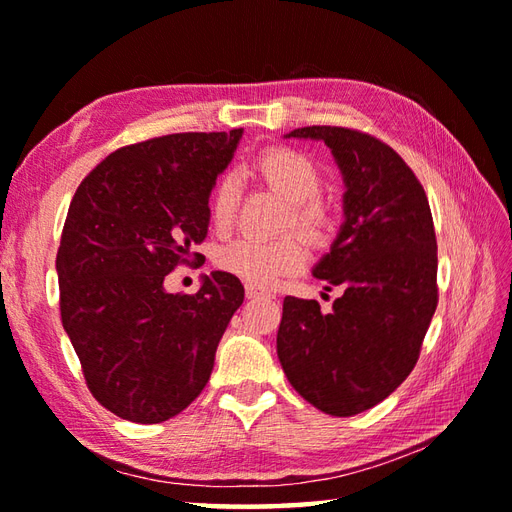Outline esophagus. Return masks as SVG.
Here are the masks:
<instances>
[{"label":"esophagus","instance_id":"esophagus-1","mask_svg":"<svg viewBox=\"0 0 512 512\" xmlns=\"http://www.w3.org/2000/svg\"><path fill=\"white\" fill-rule=\"evenodd\" d=\"M246 297L248 299H275V295L270 290H264L253 284H246Z\"/></svg>","mask_w":512,"mask_h":512}]
</instances>
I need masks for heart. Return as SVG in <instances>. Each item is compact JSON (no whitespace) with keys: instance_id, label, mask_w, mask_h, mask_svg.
<instances>
[{"instance_id":"1","label":"heart","mask_w":512,"mask_h":512,"mask_svg":"<svg viewBox=\"0 0 512 512\" xmlns=\"http://www.w3.org/2000/svg\"><path fill=\"white\" fill-rule=\"evenodd\" d=\"M253 173L290 202L286 224L319 242L330 231V211L317 200L321 191V171L317 165L297 149L270 147L264 149L253 162ZM237 182L222 178L211 195V220L220 233L233 226L237 215ZM308 250L299 235H281L275 239L239 237L226 244L217 264L222 270L253 286H270L279 277L292 275L303 268Z\"/></svg>"}]
</instances>
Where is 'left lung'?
Here are the masks:
<instances>
[{
	"label": "left lung",
	"mask_w": 512,
	"mask_h": 512,
	"mask_svg": "<svg viewBox=\"0 0 512 512\" xmlns=\"http://www.w3.org/2000/svg\"><path fill=\"white\" fill-rule=\"evenodd\" d=\"M286 138L323 140L341 169L343 224L312 275L339 286L332 312L284 299L277 356L310 405L347 418L385 400L420 356L438 306V244L422 184L394 149L347 127Z\"/></svg>",
	"instance_id": "8db88e82"
}]
</instances>
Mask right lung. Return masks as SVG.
Wrapping results in <instances>:
<instances>
[{
    "instance_id": "add662e5",
    "label": "right lung",
    "mask_w": 512,
    "mask_h": 512,
    "mask_svg": "<svg viewBox=\"0 0 512 512\" xmlns=\"http://www.w3.org/2000/svg\"><path fill=\"white\" fill-rule=\"evenodd\" d=\"M242 134L123 147L70 202L57 253L61 321L92 396L118 418L169 420L209 383L217 343L244 301L242 281L213 270L195 295H171L165 277L204 242L211 191Z\"/></svg>"
}]
</instances>
